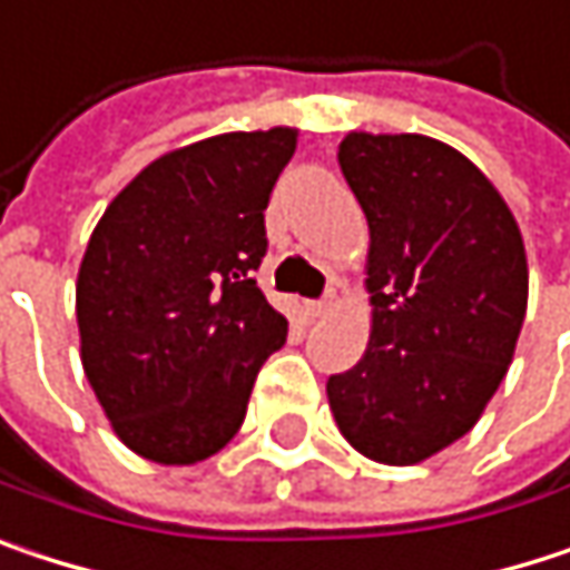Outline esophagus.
<instances>
[{"label": "esophagus", "mask_w": 570, "mask_h": 570, "mask_svg": "<svg viewBox=\"0 0 570 570\" xmlns=\"http://www.w3.org/2000/svg\"><path fill=\"white\" fill-rule=\"evenodd\" d=\"M331 305H334V292H327L321 302H308L305 312H308V318H324V315L331 312Z\"/></svg>", "instance_id": "34e87169"}]
</instances>
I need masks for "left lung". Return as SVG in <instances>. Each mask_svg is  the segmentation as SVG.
Segmentation results:
<instances>
[{"label": "left lung", "mask_w": 570, "mask_h": 570, "mask_svg": "<svg viewBox=\"0 0 570 570\" xmlns=\"http://www.w3.org/2000/svg\"><path fill=\"white\" fill-rule=\"evenodd\" d=\"M337 164L367 229L364 357L327 377L344 440L413 465L465 436L499 391L529 305L519 223L460 150L423 134H347Z\"/></svg>", "instance_id": "obj_1"}]
</instances>
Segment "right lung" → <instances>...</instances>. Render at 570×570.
<instances>
[{
    "instance_id": "obj_1",
    "label": "right lung",
    "mask_w": 570,
    "mask_h": 570,
    "mask_svg": "<svg viewBox=\"0 0 570 570\" xmlns=\"http://www.w3.org/2000/svg\"><path fill=\"white\" fill-rule=\"evenodd\" d=\"M298 130H236L144 167L105 209L78 272L88 384L120 443L189 465L243 426L258 367L285 344L255 285L265 206Z\"/></svg>"
}]
</instances>
